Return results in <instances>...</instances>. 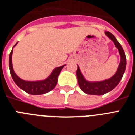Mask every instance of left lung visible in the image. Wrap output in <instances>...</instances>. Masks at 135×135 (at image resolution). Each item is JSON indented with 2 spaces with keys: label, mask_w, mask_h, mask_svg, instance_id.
<instances>
[{
  "label": "left lung",
  "mask_w": 135,
  "mask_h": 135,
  "mask_svg": "<svg viewBox=\"0 0 135 135\" xmlns=\"http://www.w3.org/2000/svg\"><path fill=\"white\" fill-rule=\"evenodd\" d=\"M105 34L114 43L115 47L119 50V53L121 57L120 63L117 72L112 77L100 81H89L86 80L82 74L79 65H77L76 76L78 83L81 90L85 92V94L99 96L110 92L119 84L125 72L126 67V58L123 47L113 34L109 32H105Z\"/></svg>",
  "instance_id": "8db88e82"
}]
</instances>
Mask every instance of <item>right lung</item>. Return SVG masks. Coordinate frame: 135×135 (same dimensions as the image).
I'll return each instance as SVG.
<instances>
[{
	"label": "right lung",
	"instance_id": "obj_1",
	"mask_svg": "<svg viewBox=\"0 0 135 135\" xmlns=\"http://www.w3.org/2000/svg\"><path fill=\"white\" fill-rule=\"evenodd\" d=\"M18 42L16 43L14 48L17 45ZM13 48L9 54V66L10 74L15 83L19 87L21 90H24L27 93L32 95H40V94H46L50 91L52 90L55 88L58 82V76L60 72L65 65L56 68L52 70L51 74L45 79L39 80V81H25L18 76L15 73L13 65H12V53Z\"/></svg>",
	"mask_w": 135,
	"mask_h": 135
}]
</instances>
